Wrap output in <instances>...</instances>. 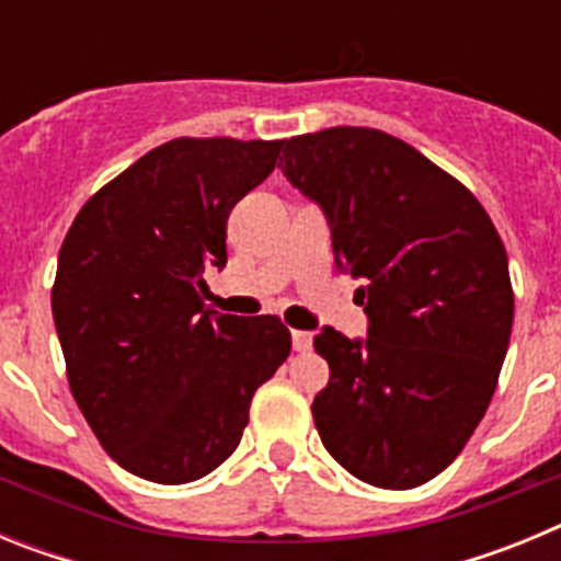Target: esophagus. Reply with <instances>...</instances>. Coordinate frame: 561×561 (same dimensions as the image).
Here are the masks:
<instances>
[{"label":"esophagus","instance_id":"esophagus-1","mask_svg":"<svg viewBox=\"0 0 561 561\" xmlns=\"http://www.w3.org/2000/svg\"><path fill=\"white\" fill-rule=\"evenodd\" d=\"M311 334L309 331H291V348L295 351H300V354H304V351H311Z\"/></svg>","mask_w":561,"mask_h":561}]
</instances>
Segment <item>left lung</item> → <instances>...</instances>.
<instances>
[{"label":"left lung","mask_w":561,"mask_h":561,"mask_svg":"<svg viewBox=\"0 0 561 561\" xmlns=\"http://www.w3.org/2000/svg\"><path fill=\"white\" fill-rule=\"evenodd\" d=\"M280 168L323 207L368 314V340L314 336L331 368L317 433L354 478L415 489L458 458L497 388L514 323L503 241L472 191L379 128L291 137Z\"/></svg>","instance_id":"left-lung-1"}]
</instances>
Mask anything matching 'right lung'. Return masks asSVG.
Returning a JSON list of instances; mask_svg holds the SVG:
<instances>
[{"instance_id":"obj_1","label":"right lung","mask_w":561,"mask_h":561,"mask_svg":"<svg viewBox=\"0 0 561 561\" xmlns=\"http://www.w3.org/2000/svg\"><path fill=\"white\" fill-rule=\"evenodd\" d=\"M284 140L180 137L81 207L53 284L69 390L108 458L191 483L236 453L255 390L286 362L277 317L205 309L227 264L236 202L275 171Z\"/></svg>"}]
</instances>
